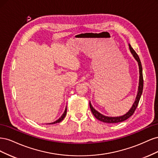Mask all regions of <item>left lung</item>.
<instances>
[{
  "instance_id": "left-lung-1",
  "label": "left lung",
  "mask_w": 158,
  "mask_h": 158,
  "mask_svg": "<svg viewBox=\"0 0 158 158\" xmlns=\"http://www.w3.org/2000/svg\"><path fill=\"white\" fill-rule=\"evenodd\" d=\"M129 48H130V50L132 52V54L133 55L135 59L137 60V62L138 63V66H139V71H140L139 86H138V94H137L136 100H135V103H134L132 108L129 110V111L127 114H125V115H123V116L118 117H106V116L103 115V114H102L101 113L98 112L96 110H95L93 108V107L92 106V105H91V103H89V107L91 109V111H92L94 117L97 119H98V120L100 121H102L103 123H120V122H123L124 121H125L129 117H131L133 114V113H135V110L138 105V103H139L141 95L142 94L143 84H144V80H143V75H142V67L141 62H140L139 56H138V55H137L135 51L132 48V47L130 45H129Z\"/></svg>"
}]
</instances>
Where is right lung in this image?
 Here are the masks:
<instances>
[{"label":"right lung","instance_id":"obj_1","mask_svg":"<svg viewBox=\"0 0 158 158\" xmlns=\"http://www.w3.org/2000/svg\"><path fill=\"white\" fill-rule=\"evenodd\" d=\"M66 109H65V111H64V113L63 114V115H62L58 120H56V121H55V122H53V123H49V125H51V124H55V123H60V121H62L64 119V118L65 117V116H66Z\"/></svg>","mask_w":158,"mask_h":158}]
</instances>
